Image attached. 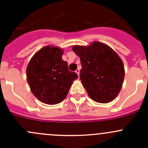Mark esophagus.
Here are the masks:
<instances>
[{
	"label": "esophagus",
	"mask_w": 148,
	"mask_h": 148,
	"mask_svg": "<svg viewBox=\"0 0 148 148\" xmlns=\"http://www.w3.org/2000/svg\"><path fill=\"white\" fill-rule=\"evenodd\" d=\"M75 72L77 73V74H78L79 77V74H80V70H79V69H77L75 71Z\"/></svg>",
	"instance_id": "34e87169"
}]
</instances>
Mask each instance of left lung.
<instances>
[{
  "label": "left lung",
  "mask_w": 148,
  "mask_h": 148,
  "mask_svg": "<svg viewBox=\"0 0 148 148\" xmlns=\"http://www.w3.org/2000/svg\"><path fill=\"white\" fill-rule=\"evenodd\" d=\"M80 58V79L89 97L98 103H109L120 93L125 78V67L119 55L99 41L90 45L72 46Z\"/></svg>",
  "instance_id": "8db88e82"
}]
</instances>
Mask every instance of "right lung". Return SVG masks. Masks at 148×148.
Here are the masks:
<instances>
[{
	"label": "right lung",
	"mask_w": 148,
	"mask_h": 148,
	"mask_svg": "<svg viewBox=\"0 0 148 148\" xmlns=\"http://www.w3.org/2000/svg\"><path fill=\"white\" fill-rule=\"evenodd\" d=\"M64 49L48 45L38 50L28 62L26 79L33 95L46 104L65 99L73 82L78 78L62 59Z\"/></svg>",
	"instance_id": "obj_1"
}]
</instances>
